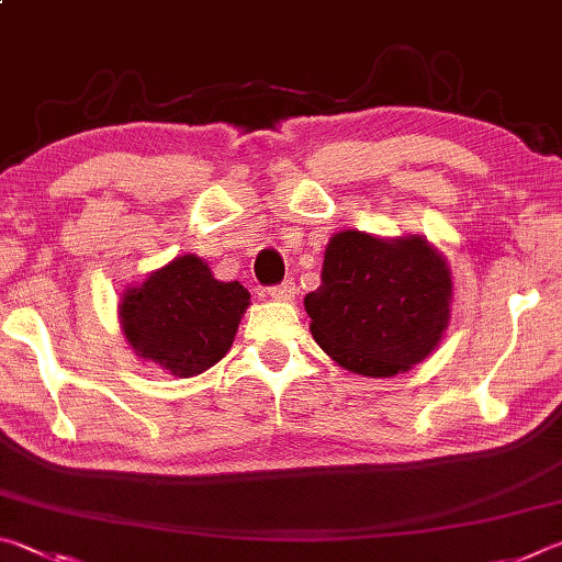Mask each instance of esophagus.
<instances>
[{
	"mask_svg": "<svg viewBox=\"0 0 562 562\" xmlns=\"http://www.w3.org/2000/svg\"><path fill=\"white\" fill-rule=\"evenodd\" d=\"M269 296L273 301H293V299H296V283L286 281V283H279V286H271Z\"/></svg>",
	"mask_w": 562,
	"mask_h": 562,
	"instance_id": "esophagus-1",
	"label": "esophagus"
}]
</instances>
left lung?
<instances>
[{"label": "left lung", "instance_id": "1", "mask_svg": "<svg viewBox=\"0 0 562 562\" xmlns=\"http://www.w3.org/2000/svg\"><path fill=\"white\" fill-rule=\"evenodd\" d=\"M313 340L340 368L392 378L425 360L449 326L451 273L422 236L340 232L306 299Z\"/></svg>", "mask_w": 562, "mask_h": 562}]
</instances>
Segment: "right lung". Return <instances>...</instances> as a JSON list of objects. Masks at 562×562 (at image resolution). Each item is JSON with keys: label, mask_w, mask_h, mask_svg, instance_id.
Returning <instances> with one entry per match:
<instances>
[{"label": "right lung", "mask_w": 562, "mask_h": 562, "mask_svg": "<svg viewBox=\"0 0 562 562\" xmlns=\"http://www.w3.org/2000/svg\"><path fill=\"white\" fill-rule=\"evenodd\" d=\"M246 306L239 281H216L200 256L184 254L123 293L121 328L135 356L192 378L226 356Z\"/></svg>", "instance_id": "1"}]
</instances>
